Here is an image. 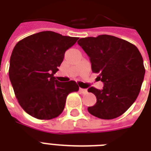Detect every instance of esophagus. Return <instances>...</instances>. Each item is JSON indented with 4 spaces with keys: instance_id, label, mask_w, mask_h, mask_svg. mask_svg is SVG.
Listing matches in <instances>:
<instances>
[{
    "instance_id": "obj_1",
    "label": "esophagus",
    "mask_w": 151,
    "mask_h": 151,
    "mask_svg": "<svg viewBox=\"0 0 151 151\" xmlns=\"http://www.w3.org/2000/svg\"><path fill=\"white\" fill-rule=\"evenodd\" d=\"M79 91H80L81 93H83V94H85V93H87L88 92L87 89H85V88H79Z\"/></svg>"
}]
</instances>
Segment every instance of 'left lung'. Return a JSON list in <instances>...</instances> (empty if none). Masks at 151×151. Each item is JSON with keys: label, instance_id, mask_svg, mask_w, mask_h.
Segmentation results:
<instances>
[{"label": "left lung", "instance_id": "1", "mask_svg": "<svg viewBox=\"0 0 151 151\" xmlns=\"http://www.w3.org/2000/svg\"><path fill=\"white\" fill-rule=\"evenodd\" d=\"M78 44L88 55L93 73L104 83L102 90L91 87L96 97L88 112L101 119H114L123 114L140 92L145 68L139 49L129 41L106 34L81 38Z\"/></svg>", "mask_w": 151, "mask_h": 151}]
</instances>
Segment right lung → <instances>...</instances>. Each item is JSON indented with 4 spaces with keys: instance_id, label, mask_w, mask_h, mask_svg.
Listing matches in <instances>:
<instances>
[{
    "instance_id": "obj_1",
    "label": "right lung",
    "mask_w": 151,
    "mask_h": 151,
    "mask_svg": "<svg viewBox=\"0 0 151 151\" xmlns=\"http://www.w3.org/2000/svg\"><path fill=\"white\" fill-rule=\"evenodd\" d=\"M78 39L42 31L15 45L8 73L15 97L28 114L40 120L55 118L63 111L67 96L79 90L74 81L59 82L54 77L65 52Z\"/></svg>"
}]
</instances>
